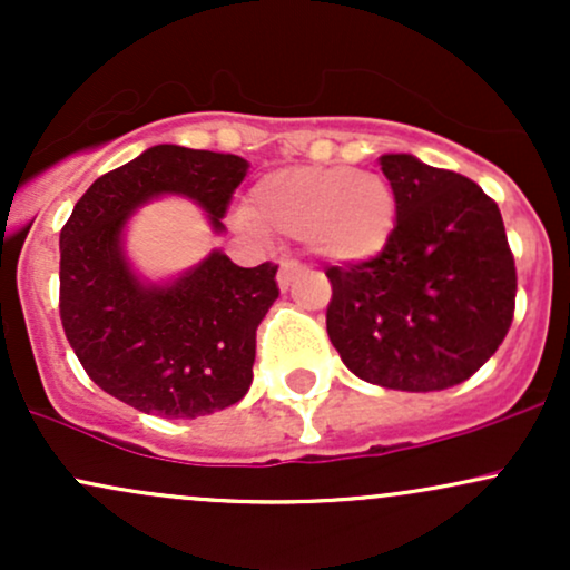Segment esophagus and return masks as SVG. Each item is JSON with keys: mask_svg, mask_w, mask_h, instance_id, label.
<instances>
[{"mask_svg": "<svg viewBox=\"0 0 570 570\" xmlns=\"http://www.w3.org/2000/svg\"><path fill=\"white\" fill-rule=\"evenodd\" d=\"M297 271H299L297 263H281V267H278V286H281V292L289 289L294 276H297Z\"/></svg>", "mask_w": 570, "mask_h": 570, "instance_id": "1", "label": "esophagus"}]
</instances>
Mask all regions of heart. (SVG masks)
Listing matches in <instances>:
<instances>
[{"label":"heart","mask_w":570,"mask_h":570,"mask_svg":"<svg viewBox=\"0 0 570 570\" xmlns=\"http://www.w3.org/2000/svg\"><path fill=\"white\" fill-rule=\"evenodd\" d=\"M396 195L383 176L348 166H292L248 189V227L303 238L316 257L340 265L375 259L396 230Z\"/></svg>","instance_id":"b5f03b06"}]
</instances>
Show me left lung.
<instances>
[{
  "label": "left lung",
  "mask_w": 570,
  "mask_h": 570,
  "mask_svg": "<svg viewBox=\"0 0 570 570\" xmlns=\"http://www.w3.org/2000/svg\"><path fill=\"white\" fill-rule=\"evenodd\" d=\"M381 168L396 230L375 259L326 271V332L362 381L450 389L499 351L512 324L517 273L501 212L472 179L415 155H383Z\"/></svg>",
  "instance_id": "obj_1"
}]
</instances>
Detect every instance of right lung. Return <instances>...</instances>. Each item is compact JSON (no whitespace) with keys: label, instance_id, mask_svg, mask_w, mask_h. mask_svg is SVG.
Masks as SVG:
<instances>
[{"label":"right lung","instance_id":"obj_1","mask_svg":"<svg viewBox=\"0 0 570 570\" xmlns=\"http://www.w3.org/2000/svg\"><path fill=\"white\" fill-rule=\"evenodd\" d=\"M246 171L238 155L158 144L77 200L61 230V324L109 396L160 417L212 415L246 396L278 265L238 267L212 248L179 276L149 281L126 254L130 217L166 195L193 200L225 233L222 217Z\"/></svg>","mask_w":570,"mask_h":570}]
</instances>
